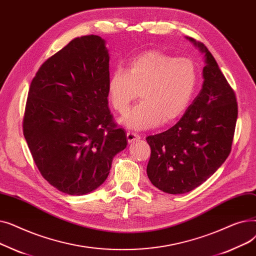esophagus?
Masks as SVG:
<instances>
[{
  "mask_svg": "<svg viewBox=\"0 0 256 256\" xmlns=\"http://www.w3.org/2000/svg\"><path fill=\"white\" fill-rule=\"evenodd\" d=\"M126 138H128V143H134V142L137 141V140H140L141 136L138 135V134H136V132H126Z\"/></svg>",
  "mask_w": 256,
  "mask_h": 256,
  "instance_id": "34e87169",
  "label": "esophagus"
}]
</instances>
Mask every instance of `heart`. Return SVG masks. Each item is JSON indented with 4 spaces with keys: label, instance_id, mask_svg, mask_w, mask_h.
I'll list each match as a JSON object with an SVG mask.
<instances>
[{
    "label": "heart",
    "instance_id": "obj_1",
    "mask_svg": "<svg viewBox=\"0 0 256 256\" xmlns=\"http://www.w3.org/2000/svg\"><path fill=\"white\" fill-rule=\"evenodd\" d=\"M197 86V68L188 58H174L150 50L132 59L124 70H115L108 82V98L124 114L138 96L141 102L119 122L128 130H142L169 124L189 108Z\"/></svg>",
    "mask_w": 256,
    "mask_h": 256
}]
</instances>
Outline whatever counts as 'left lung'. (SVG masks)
Returning a JSON list of instances; mask_svg holds the SVG:
<instances>
[{"label": "left lung", "instance_id": "8db88e82", "mask_svg": "<svg viewBox=\"0 0 256 256\" xmlns=\"http://www.w3.org/2000/svg\"><path fill=\"white\" fill-rule=\"evenodd\" d=\"M186 39L204 55L202 88L176 126L146 138L152 148L147 176L174 195L194 190L225 162L238 118L234 91L216 60L204 44Z\"/></svg>", "mask_w": 256, "mask_h": 256}]
</instances>
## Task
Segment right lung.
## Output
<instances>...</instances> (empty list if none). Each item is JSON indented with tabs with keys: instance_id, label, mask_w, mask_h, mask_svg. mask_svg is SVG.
<instances>
[{
	"instance_id": "obj_1",
	"label": "right lung",
	"mask_w": 256,
	"mask_h": 256,
	"mask_svg": "<svg viewBox=\"0 0 256 256\" xmlns=\"http://www.w3.org/2000/svg\"><path fill=\"white\" fill-rule=\"evenodd\" d=\"M109 52L98 35L74 38L38 70L28 93L24 136L42 176L84 195L104 184L126 147L108 106Z\"/></svg>"
}]
</instances>
